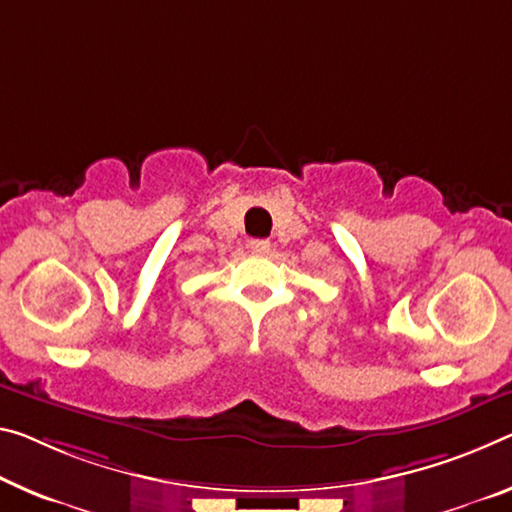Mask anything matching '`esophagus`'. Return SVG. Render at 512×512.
<instances>
[{"label":"esophagus","instance_id":"esophagus-1","mask_svg":"<svg viewBox=\"0 0 512 512\" xmlns=\"http://www.w3.org/2000/svg\"><path fill=\"white\" fill-rule=\"evenodd\" d=\"M250 250H253L255 255H266L271 250V243L266 239H253L250 241Z\"/></svg>","mask_w":512,"mask_h":512}]
</instances>
